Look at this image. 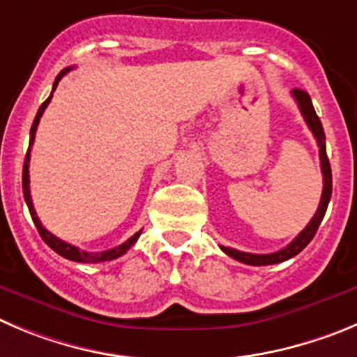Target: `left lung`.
Here are the masks:
<instances>
[{
    "mask_svg": "<svg viewBox=\"0 0 357 357\" xmlns=\"http://www.w3.org/2000/svg\"><path fill=\"white\" fill-rule=\"evenodd\" d=\"M292 96H294L296 103H298L299 111H301L303 118H305L306 125L314 133L315 141H317L319 146V156H321V171L322 178H324V188H322L321 202H319L317 213L314 215V218L310 220V224L299 232L294 238V241L289 243L285 248L278 250L275 254H248V252H239L236 248H229V246H220L224 250L229 257L236 259V261L243 262V264L250 266H269V264H278V262H284L292 259L294 255H298L306 245H308L312 239H314L315 232H317L319 225H321L322 218L326 215V209H328L329 199H331V190H333V181H331V165H329L328 155H326V135L324 128H322V123L319 119V116L315 114L314 103H312V98L306 91L303 89H292Z\"/></svg>",
    "mask_w": 357,
    "mask_h": 357,
    "instance_id": "1",
    "label": "left lung"
}]
</instances>
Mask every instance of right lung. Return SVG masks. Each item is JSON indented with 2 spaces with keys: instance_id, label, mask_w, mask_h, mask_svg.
Returning a JSON list of instances; mask_svg holds the SVG:
<instances>
[{
  "instance_id": "right-lung-1",
  "label": "right lung",
  "mask_w": 357,
  "mask_h": 357,
  "mask_svg": "<svg viewBox=\"0 0 357 357\" xmlns=\"http://www.w3.org/2000/svg\"><path fill=\"white\" fill-rule=\"evenodd\" d=\"M72 68H73V66H68V68L61 70V72L58 73V77H56V81H54V86H52V93L56 91V88H58V84H59V81H61V79H63V75H65V73H68ZM52 93H51V96H49V98L42 103V105H40L38 112H36L35 121H33L31 130H29V149H28V153H26L24 167H22V194H24V201H26V204H28L29 215H31V218H33V224H35L36 231H38V234L42 236L43 241L47 243V245L51 246L52 250H54L56 254H59V255H61V257L68 259V261L84 262V264H96V262H105V261H112V259L121 257L123 254H126V252H128V250L132 248L133 243L137 241L139 236H141L142 231L135 232V234H133L132 238L126 239V241L123 243V245L116 246V248L105 250V252H84V250H79L77 246H73V245H70V243L63 241V239L56 238V236L52 234V232H49L47 229L43 227L42 222H40L38 216H36L35 208H33L31 194H29V151H31V144H33V141H35L36 126H38L40 118H42L43 111H45V107H47L49 102H51Z\"/></svg>"
}]
</instances>
